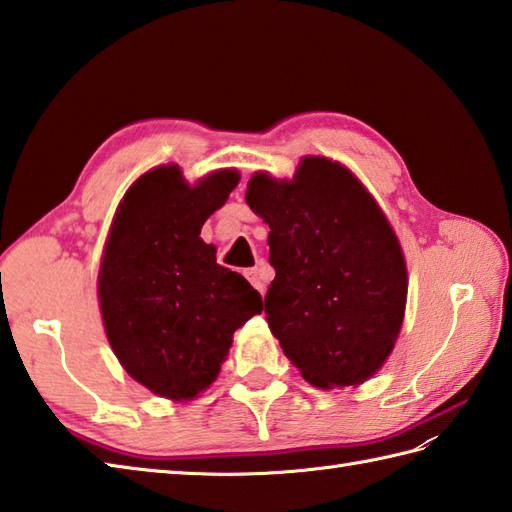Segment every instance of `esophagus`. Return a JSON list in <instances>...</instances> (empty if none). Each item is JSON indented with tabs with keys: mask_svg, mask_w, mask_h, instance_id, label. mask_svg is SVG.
<instances>
[{
	"mask_svg": "<svg viewBox=\"0 0 512 512\" xmlns=\"http://www.w3.org/2000/svg\"><path fill=\"white\" fill-rule=\"evenodd\" d=\"M245 278L252 282V287L254 289H258L260 293L265 291V285H267V274H265V269L263 267H254V269H247L245 271Z\"/></svg>",
	"mask_w": 512,
	"mask_h": 512,
	"instance_id": "1",
	"label": "esophagus"
}]
</instances>
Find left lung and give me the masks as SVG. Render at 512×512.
<instances>
[{
    "label": "left lung",
    "instance_id": "8db88e82",
    "mask_svg": "<svg viewBox=\"0 0 512 512\" xmlns=\"http://www.w3.org/2000/svg\"><path fill=\"white\" fill-rule=\"evenodd\" d=\"M245 199L271 230L265 313L289 361L324 390L370 379L407 300L403 249L379 203L326 157H304L291 181L256 173Z\"/></svg>",
    "mask_w": 512,
    "mask_h": 512
}]
</instances>
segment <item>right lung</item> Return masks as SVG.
Returning <instances> with one entry per match:
<instances>
[{
	"label": "right lung",
	"mask_w": 512,
	"mask_h": 512,
	"mask_svg": "<svg viewBox=\"0 0 512 512\" xmlns=\"http://www.w3.org/2000/svg\"><path fill=\"white\" fill-rule=\"evenodd\" d=\"M236 184L232 168L190 186L179 166H157L133 181L111 223L98 274L107 339L135 381L170 401L206 390L236 328L263 311L260 293L199 236Z\"/></svg>",
	"instance_id": "right-lung-1"
}]
</instances>
